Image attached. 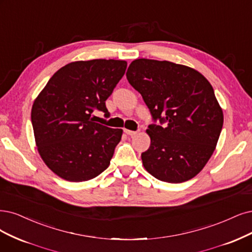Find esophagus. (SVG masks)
<instances>
[{
  "mask_svg": "<svg viewBox=\"0 0 252 252\" xmlns=\"http://www.w3.org/2000/svg\"><path fill=\"white\" fill-rule=\"evenodd\" d=\"M125 133H126V135H129V136H134V135L137 134V132H135V131H129V129H126V128H125Z\"/></svg>",
  "mask_w": 252,
  "mask_h": 252,
  "instance_id": "34e87169",
  "label": "esophagus"
}]
</instances>
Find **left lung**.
Masks as SVG:
<instances>
[{"label": "left lung", "mask_w": 252, "mask_h": 252, "mask_svg": "<svg viewBox=\"0 0 252 252\" xmlns=\"http://www.w3.org/2000/svg\"><path fill=\"white\" fill-rule=\"evenodd\" d=\"M128 83L142 95L153 119L146 133L150 148L141 155L144 168L162 182L179 184L197 175L215 151L223 112L210 82L182 64L134 60Z\"/></svg>", "instance_id": "obj_1"}]
</instances>
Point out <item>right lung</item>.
<instances>
[{"label":"right lung","instance_id":"1","mask_svg":"<svg viewBox=\"0 0 252 252\" xmlns=\"http://www.w3.org/2000/svg\"><path fill=\"white\" fill-rule=\"evenodd\" d=\"M126 61H74L56 71L33 102L35 143L49 168L68 182H85L105 171L123 129L94 123L109 116L106 100L126 69Z\"/></svg>","mask_w":252,"mask_h":252}]
</instances>
